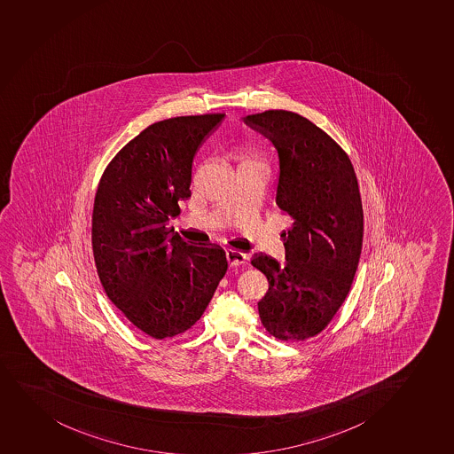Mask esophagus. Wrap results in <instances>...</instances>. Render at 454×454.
Instances as JSON below:
<instances>
[{
    "mask_svg": "<svg viewBox=\"0 0 454 454\" xmlns=\"http://www.w3.org/2000/svg\"><path fill=\"white\" fill-rule=\"evenodd\" d=\"M247 260H248V257H247V254L245 253H240V251H236V249H229V251H227V262H230L231 268L245 264Z\"/></svg>",
    "mask_w": 454,
    "mask_h": 454,
    "instance_id": "esophagus-1",
    "label": "esophagus"
}]
</instances>
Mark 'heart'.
Wrapping results in <instances>:
<instances>
[{"mask_svg":"<svg viewBox=\"0 0 454 454\" xmlns=\"http://www.w3.org/2000/svg\"><path fill=\"white\" fill-rule=\"evenodd\" d=\"M242 166H262V161L251 153H240V168Z\"/></svg>","mask_w":454,"mask_h":454,"instance_id":"obj_1","label":"heart"}]
</instances>
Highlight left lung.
Listing matches in <instances>:
<instances>
[{
	"instance_id": "left-lung-1",
	"label": "left lung",
	"mask_w": 454,
	"mask_h": 454,
	"mask_svg": "<svg viewBox=\"0 0 454 454\" xmlns=\"http://www.w3.org/2000/svg\"><path fill=\"white\" fill-rule=\"evenodd\" d=\"M279 157L277 205L290 216L286 264L255 254L269 281L258 314L279 340H305L329 325L348 296L363 244V207L348 155L329 134L288 110L244 118Z\"/></svg>"
}]
</instances>
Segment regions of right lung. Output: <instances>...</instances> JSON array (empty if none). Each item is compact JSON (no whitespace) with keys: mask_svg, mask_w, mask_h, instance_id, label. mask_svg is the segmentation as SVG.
I'll return each mask as SVG.
<instances>
[{"mask_svg":"<svg viewBox=\"0 0 454 454\" xmlns=\"http://www.w3.org/2000/svg\"><path fill=\"white\" fill-rule=\"evenodd\" d=\"M224 114L149 125L106 168L92 210V253L112 303L153 339L200 320L227 272L218 245H188L168 221L192 197V158Z\"/></svg>","mask_w":454,"mask_h":454,"instance_id":"obj_1","label":"right lung"}]
</instances>
